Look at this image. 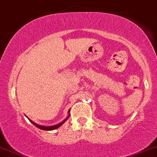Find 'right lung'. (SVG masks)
Here are the masks:
<instances>
[{
  "label": "right lung",
  "instance_id": "1",
  "mask_svg": "<svg viewBox=\"0 0 157 157\" xmlns=\"http://www.w3.org/2000/svg\"><path fill=\"white\" fill-rule=\"evenodd\" d=\"M69 112H70V110L68 111V113H69ZM69 117H70V115H67V118H66L65 119H64V121H61V122H60L59 124H55V125H53V126H48V127H46V126H42V125H39V124H36V123L33 122V121H32V120H30L29 118H28V119L29 120V121H30V122H31L32 124H34V125L36 126V127L39 128V129L45 130V131H52V130L57 129V128H59L60 126H61V125H62V124H64V123L65 122V121H67V119H68V118H69Z\"/></svg>",
  "mask_w": 157,
  "mask_h": 157
}]
</instances>
